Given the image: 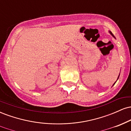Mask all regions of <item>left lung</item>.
I'll use <instances>...</instances> for the list:
<instances>
[{
	"mask_svg": "<svg viewBox=\"0 0 131 131\" xmlns=\"http://www.w3.org/2000/svg\"><path fill=\"white\" fill-rule=\"evenodd\" d=\"M110 34H112V36H113L114 37H115V36H114V35H113V33H112V32H111V31H110ZM119 76H118V78H119ZM115 83H116V82H115ZM114 84H113V85H114Z\"/></svg>",
	"mask_w": 131,
	"mask_h": 131,
	"instance_id": "8db88e82",
	"label": "left lung"
}]
</instances>
